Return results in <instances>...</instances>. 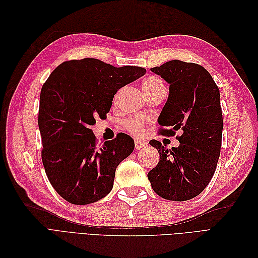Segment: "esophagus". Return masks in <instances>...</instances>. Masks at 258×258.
<instances>
[{
	"instance_id": "esophagus-1",
	"label": "esophagus",
	"mask_w": 258,
	"mask_h": 258,
	"mask_svg": "<svg viewBox=\"0 0 258 258\" xmlns=\"http://www.w3.org/2000/svg\"><path fill=\"white\" fill-rule=\"evenodd\" d=\"M145 146H146L145 142L140 141V140H136V141H135V147L137 148V150H140V148L145 147Z\"/></svg>"
}]
</instances>
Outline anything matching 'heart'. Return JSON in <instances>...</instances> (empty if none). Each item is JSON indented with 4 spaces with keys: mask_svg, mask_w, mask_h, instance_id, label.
<instances>
[{
    "mask_svg": "<svg viewBox=\"0 0 258 258\" xmlns=\"http://www.w3.org/2000/svg\"><path fill=\"white\" fill-rule=\"evenodd\" d=\"M142 89L145 95H150L155 91H158L160 89H166L165 84L159 76L151 75L144 79L142 83ZM147 120L142 118V117H130V118L123 121V127L128 132L134 136H141L144 130L145 126L147 124Z\"/></svg>",
    "mask_w": 258,
    "mask_h": 258,
    "instance_id": "heart-1",
    "label": "heart"
}]
</instances>
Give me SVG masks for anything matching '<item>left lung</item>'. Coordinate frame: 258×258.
<instances>
[{"label":"left lung","mask_w":258,"mask_h":258,"mask_svg":"<svg viewBox=\"0 0 258 258\" xmlns=\"http://www.w3.org/2000/svg\"><path fill=\"white\" fill-rule=\"evenodd\" d=\"M170 84L169 97L159 116V134L176 136L178 147L168 150L157 140L158 165L147 173L154 191L167 200L185 201L198 196L210 183L221 154L223 115L220 90L200 64L171 60L152 68Z\"/></svg>","instance_id":"1"}]
</instances>
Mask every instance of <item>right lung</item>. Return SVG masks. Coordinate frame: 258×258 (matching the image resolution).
I'll list each match as a JSON object with an SVG mask.
<instances>
[{"label":"right lung","instance_id":"add662e5","mask_svg":"<svg viewBox=\"0 0 258 258\" xmlns=\"http://www.w3.org/2000/svg\"><path fill=\"white\" fill-rule=\"evenodd\" d=\"M145 72L84 58L62 62L44 83L38 108L42 161L51 186L70 204H92L112 190L116 168L135 142L120 132L98 143L91 126L97 117H106L117 90Z\"/></svg>","mask_w":258,"mask_h":258}]
</instances>
